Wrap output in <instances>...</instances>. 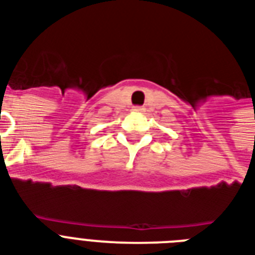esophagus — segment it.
Instances as JSON below:
<instances>
[{"label": "esophagus", "instance_id": "1", "mask_svg": "<svg viewBox=\"0 0 255 255\" xmlns=\"http://www.w3.org/2000/svg\"><path fill=\"white\" fill-rule=\"evenodd\" d=\"M132 111H133V112H141V111H143V107H139V106H136V107L132 108Z\"/></svg>", "mask_w": 255, "mask_h": 255}]
</instances>
